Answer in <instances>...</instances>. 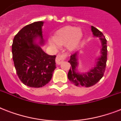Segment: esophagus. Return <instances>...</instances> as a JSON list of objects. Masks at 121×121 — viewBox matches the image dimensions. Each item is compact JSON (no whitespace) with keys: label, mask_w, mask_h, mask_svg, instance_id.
Segmentation results:
<instances>
[{"label":"esophagus","mask_w":121,"mask_h":121,"mask_svg":"<svg viewBox=\"0 0 121 121\" xmlns=\"http://www.w3.org/2000/svg\"><path fill=\"white\" fill-rule=\"evenodd\" d=\"M66 58V56L64 54H58L56 58V62L57 65H60Z\"/></svg>","instance_id":"1"}]
</instances>
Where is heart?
<instances>
[{"label": "heart", "mask_w": 121, "mask_h": 121, "mask_svg": "<svg viewBox=\"0 0 121 121\" xmlns=\"http://www.w3.org/2000/svg\"><path fill=\"white\" fill-rule=\"evenodd\" d=\"M83 37V33L80 28L73 26H65L55 32L53 38L48 39L49 45L56 48L65 44L66 48L73 51L79 45Z\"/></svg>", "instance_id": "obj_1"}]
</instances>
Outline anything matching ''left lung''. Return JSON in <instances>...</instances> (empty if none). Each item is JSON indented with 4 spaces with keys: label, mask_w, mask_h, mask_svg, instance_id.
Instances as JSON below:
<instances>
[{
    "label": "left lung",
    "mask_w": 121,
    "mask_h": 121,
    "mask_svg": "<svg viewBox=\"0 0 121 121\" xmlns=\"http://www.w3.org/2000/svg\"><path fill=\"white\" fill-rule=\"evenodd\" d=\"M91 30L94 37L100 39L101 41L100 55L97 59L95 65L92 68L86 73H80L77 70L78 65V53L76 52L70 56V63L72 67H70L68 73V80L76 86H82L90 87L96 84L103 77L105 70L107 62V40L102 32L94 26H91Z\"/></svg>",
    "instance_id": "8db88e82"
}]
</instances>
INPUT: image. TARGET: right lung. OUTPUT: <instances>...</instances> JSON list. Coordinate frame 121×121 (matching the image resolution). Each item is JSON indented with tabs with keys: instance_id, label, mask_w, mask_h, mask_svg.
I'll return each mask as SVG.
<instances>
[{
	"instance_id": "1",
	"label": "right lung",
	"mask_w": 121,
	"mask_h": 121,
	"mask_svg": "<svg viewBox=\"0 0 121 121\" xmlns=\"http://www.w3.org/2000/svg\"><path fill=\"white\" fill-rule=\"evenodd\" d=\"M43 24L38 21L26 26L15 36L12 43V58L16 73L20 80L30 87L39 88L47 84L56 68V56L48 55L39 45L44 44Z\"/></svg>"
}]
</instances>
